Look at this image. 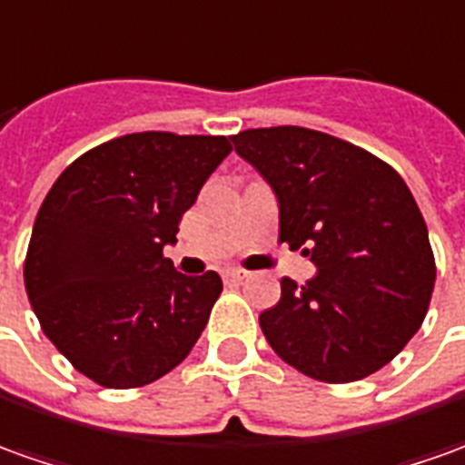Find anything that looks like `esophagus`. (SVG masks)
I'll return each mask as SVG.
<instances>
[{"instance_id":"1","label":"esophagus","mask_w":465,"mask_h":465,"mask_svg":"<svg viewBox=\"0 0 465 465\" xmlns=\"http://www.w3.org/2000/svg\"><path fill=\"white\" fill-rule=\"evenodd\" d=\"M246 277H249V274H246L244 270H226V272H223V280H229V282H242Z\"/></svg>"}]
</instances>
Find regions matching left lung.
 I'll list each match as a JSON object with an SVG mask.
<instances>
[{
  "label": "left lung",
  "instance_id": "8db88e82",
  "mask_svg": "<svg viewBox=\"0 0 465 465\" xmlns=\"http://www.w3.org/2000/svg\"><path fill=\"white\" fill-rule=\"evenodd\" d=\"M233 150L272 188L280 242L315 277L282 280L259 315L274 353L321 381H356L418 333L435 282L428 226L405 180L361 147L305 126L233 134Z\"/></svg>",
  "mask_w": 465,
  "mask_h": 465
}]
</instances>
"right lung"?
Returning <instances> with one entry per match:
<instances>
[{"label": "right lung", "instance_id": "1", "mask_svg": "<svg viewBox=\"0 0 465 465\" xmlns=\"http://www.w3.org/2000/svg\"><path fill=\"white\" fill-rule=\"evenodd\" d=\"M229 153L226 137L137 132L81 154L45 195L25 290L43 333L101 387L165 377L201 339L221 277L180 274L163 249Z\"/></svg>", "mask_w": 465, "mask_h": 465}]
</instances>
